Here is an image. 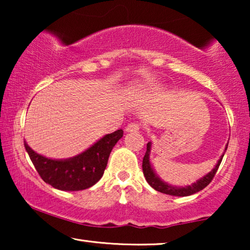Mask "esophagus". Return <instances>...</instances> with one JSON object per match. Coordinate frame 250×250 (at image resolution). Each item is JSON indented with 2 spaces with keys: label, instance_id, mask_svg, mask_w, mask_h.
<instances>
[{
  "label": "esophagus",
  "instance_id": "1",
  "mask_svg": "<svg viewBox=\"0 0 250 250\" xmlns=\"http://www.w3.org/2000/svg\"><path fill=\"white\" fill-rule=\"evenodd\" d=\"M126 132H138L140 129V124L138 123H131V124H128L126 126Z\"/></svg>",
  "mask_w": 250,
  "mask_h": 250
}]
</instances>
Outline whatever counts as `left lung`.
I'll list each match as a JSON object with an SVG mask.
<instances>
[{
  "instance_id": "1",
  "label": "left lung",
  "mask_w": 250,
  "mask_h": 250,
  "mask_svg": "<svg viewBox=\"0 0 250 250\" xmlns=\"http://www.w3.org/2000/svg\"><path fill=\"white\" fill-rule=\"evenodd\" d=\"M150 146H151V143H148L146 145V155L143 157L142 160V169H143V174H145V177L150 186H151L153 189L159 191L162 193H166L169 194V196H179V197H186V196H191V194L199 192L200 190H203L204 188H206L208 184L211 182V180L214 179L215 174H216L218 167L221 165L222 159H223V156L221 157V159L218 160V163L216 164L214 169H211V172H209L207 175H205L203 179H200L199 181H197L196 183H193L192 186L186 187V188H177V187H172L169 184H167L165 182H163L162 180L159 179L158 176L156 175L155 172H153L151 165H150V160H149V152H150ZM228 146H225V151H227Z\"/></svg>"
}]
</instances>
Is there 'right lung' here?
Listing matches in <instances>:
<instances>
[{
  "label": "right lung",
  "mask_w": 250,
  "mask_h": 250,
  "mask_svg": "<svg viewBox=\"0 0 250 250\" xmlns=\"http://www.w3.org/2000/svg\"><path fill=\"white\" fill-rule=\"evenodd\" d=\"M123 134V129H117L99 140L86 151L66 160L49 159L30 149L25 141L23 145L44 182L59 190L78 191L91 188L101 179L111 150Z\"/></svg>",
  "instance_id": "obj_1"
}]
</instances>
